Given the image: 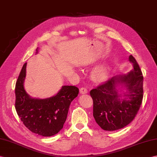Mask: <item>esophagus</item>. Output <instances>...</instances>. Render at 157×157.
<instances>
[{"label":"esophagus","instance_id":"1","mask_svg":"<svg viewBox=\"0 0 157 157\" xmlns=\"http://www.w3.org/2000/svg\"><path fill=\"white\" fill-rule=\"evenodd\" d=\"M79 92L80 94H85L87 93V90L86 88V87H81V88L79 89Z\"/></svg>","mask_w":157,"mask_h":157}]
</instances>
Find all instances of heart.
<instances>
[{
    "label": "heart",
    "instance_id": "1",
    "mask_svg": "<svg viewBox=\"0 0 157 157\" xmlns=\"http://www.w3.org/2000/svg\"><path fill=\"white\" fill-rule=\"evenodd\" d=\"M111 67L107 64L101 65L96 67L92 73V78L96 83H102L106 81L110 76Z\"/></svg>",
    "mask_w": 157,
    "mask_h": 157
}]
</instances>
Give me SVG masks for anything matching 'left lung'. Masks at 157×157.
<instances>
[{
    "instance_id": "1",
    "label": "left lung",
    "mask_w": 157,
    "mask_h": 157,
    "mask_svg": "<svg viewBox=\"0 0 157 157\" xmlns=\"http://www.w3.org/2000/svg\"><path fill=\"white\" fill-rule=\"evenodd\" d=\"M129 61L133 69L127 74L117 75L90 91L93 99V116L101 128L114 131L132 121L139 110L143 98V76L132 56ZM121 85L126 91L118 93Z\"/></svg>"
}]
</instances>
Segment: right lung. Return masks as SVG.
Wrapping results in <instances>:
<instances>
[{"instance_id":"obj_1","label":"right lung","mask_w":157,"mask_h":157,"mask_svg":"<svg viewBox=\"0 0 157 157\" xmlns=\"http://www.w3.org/2000/svg\"><path fill=\"white\" fill-rule=\"evenodd\" d=\"M38 53V48L36 49ZM25 63L15 86V109L18 116L32 132L43 136H52L63 128L70 105L78 96L79 89L74 86H63L56 96L45 99L33 98L24 87L26 77Z\"/></svg>"}]
</instances>
